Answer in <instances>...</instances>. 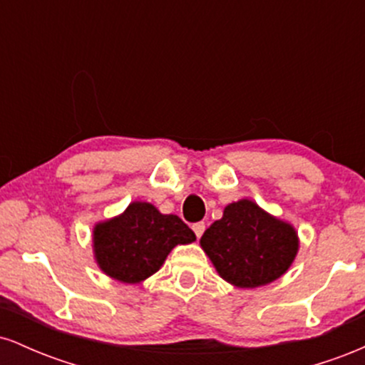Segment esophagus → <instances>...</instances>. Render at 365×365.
<instances>
[{"instance_id": "1", "label": "esophagus", "mask_w": 365, "mask_h": 365, "mask_svg": "<svg viewBox=\"0 0 365 365\" xmlns=\"http://www.w3.org/2000/svg\"><path fill=\"white\" fill-rule=\"evenodd\" d=\"M192 230H194L195 237H197V238H200V237H202L204 230H206V225H204L202 221H199V223H194V225H192Z\"/></svg>"}]
</instances>
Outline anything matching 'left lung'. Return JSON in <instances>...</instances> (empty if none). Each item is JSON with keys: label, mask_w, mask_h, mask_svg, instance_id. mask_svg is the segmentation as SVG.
<instances>
[{"label": "left lung", "mask_w": 365, "mask_h": 365, "mask_svg": "<svg viewBox=\"0 0 365 365\" xmlns=\"http://www.w3.org/2000/svg\"><path fill=\"white\" fill-rule=\"evenodd\" d=\"M200 247L221 278L235 287L255 288L287 273L299 238L292 225L242 199L225 207L223 217L204 232Z\"/></svg>", "instance_id": "left-lung-1"}]
</instances>
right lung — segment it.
<instances>
[{"mask_svg":"<svg viewBox=\"0 0 365 365\" xmlns=\"http://www.w3.org/2000/svg\"><path fill=\"white\" fill-rule=\"evenodd\" d=\"M194 240L195 233L178 216L161 215L149 202H132L123 215L96 225L94 254L108 276L139 283L156 273L175 245Z\"/></svg>","mask_w":365,"mask_h":365,"instance_id":"add662e5","label":"right lung"}]
</instances>
